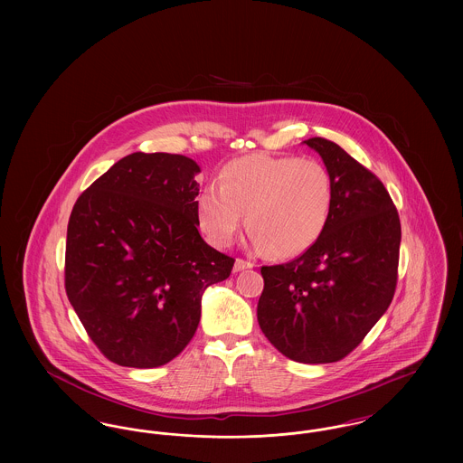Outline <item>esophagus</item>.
Masks as SVG:
<instances>
[{"label":"esophagus","instance_id":"34e87169","mask_svg":"<svg viewBox=\"0 0 463 463\" xmlns=\"http://www.w3.org/2000/svg\"><path fill=\"white\" fill-rule=\"evenodd\" d=\"M251 267H253L251 262L242 260V259H236V262H234V272H240V270H244V269H251Z\"/></svg>","mask_w":463,"mask_h":463}]
</instances>
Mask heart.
Returning a JSON list of instances; mask_svg holds the SVG:
<instances>
[{
	"mask_svg": "<svg viewBox=\"0 0 463 463\" xmlns=\"http://www.w3.org/2000/svg\"><path fill=\"white\" fill-rule=\"evenodd\" d=\"M196 199L199 231L213 246H229L241 227L270 255L297 257L317 241L331 217L335 187L316 159L267 153L229 161Z\"/></svg>",
	"mask_w": 463,
	"mask_h": 463,
	"instance_id": "1",
	"label": "heart"
}]
</instances>
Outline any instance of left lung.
Returning <instances> with one entry per match:
<instances>
[{
  "mask_svg": "<svg viewBox=\"0 0 463 463\" xmlns=\"http://www.w3.org/2000/svg\"><path fill=\"white\" fill-rule=\"evenodd\" d=\"M330 172L335 201L323 236L295 260L264 265L257 317L289 359H344L391 306L397 285L401 222L380 178L335 142L304 140Z\"/></svg>",
  "mask_w": 463,
  "mask_h": 463,
  "instance_id": "left-lung-1",
  "label": "left lung"
}]
</instances>
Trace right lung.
<instances>
[{"label":"right lung","instance_id":"right-lung-1","mask_svg":"<svg viewBox=\"0 0 463 463\" xmlns=\"http://www.w3.org/2000/svg\"><path fill=\"white\" fill-rule=\"evenodd\" d=\"M199 166L191 157L133 153L78 198L66 242V293L93 344L128 368H157L198 330L204 289L234 259L203 241Z\"/></svg>","mask_w":463,"mask_h":463}]
</instances>
